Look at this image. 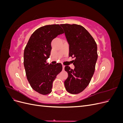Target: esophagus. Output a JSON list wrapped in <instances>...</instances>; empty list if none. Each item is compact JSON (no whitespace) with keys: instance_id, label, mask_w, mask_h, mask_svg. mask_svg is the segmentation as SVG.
Instances as JSON below:
<instances>
[{"instance_id":"34e87169","label":"esophagus","mask_w":123,"mask_h":123,"mask_svg":"<svg viewBox=\"0 0 123 123\" xmlns=\"http://www.w3.org/2000/svg\"><path fill=\"white\" fill-rule=\"evenodd\" d=\"M65 66L64 65H62V70H64V69H65Z\"/></svg>"}]
</instances>
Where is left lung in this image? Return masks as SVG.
Masks as SVG:
<instances>
[{
    "label": "left lung",
    "mask_w": 123,
    "mask_h": 123,
    "mask_svg": "<svg viewBox=\"0 0 123 123\" xmlns=\"http://www.w3.org/2000/svg\"><path fill=\"white\" fill-rule=\"evenodd\" d=\"M69 44V56L73 61L74 69L66 66L68 77L65 81L66 90L70 93L82 92L90 83L98 59L97 44L86 29L76 24H62Z\"/></svg>",
    "instance_id": "8db88e82"
}]
</instances>
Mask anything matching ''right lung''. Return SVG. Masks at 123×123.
<instances>
[{"mask_svg":"<svg viewBox=\"0 0 123 123\" xmlns=\"http://www.w3.org/2000/svg\"><path fill=\"white\" fill-rule=\"evenodd\" d=\"M64 33L59 25L43 26L33 32L26 45L24 65L27 80L32 88L40 94L46 95L52 91V84L62 69L61 63L49 64L51 42Z\"/></svg>","mask_w":123,"mask_h":123,"instance_id":"1","label":"right lung"}]
</instances>
